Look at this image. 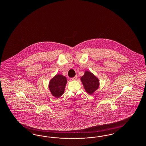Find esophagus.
Masks as SVG:
<instances>
[{"mask_svg": "<svg viewBox=\"0 0 146 146\" xmlns=\"http://www.w3.org/2000/svg\"><path fill=\"white\" fill-rule=\"evenodd\" d=\"M77 78H78V76H77V75H76V76H74V77L72 78V80H76Z\"/></svg>", "mask_w": 146, "mask_h": 146, "instance_id": "34e87169", "label": "esophagus"}]
</instances>
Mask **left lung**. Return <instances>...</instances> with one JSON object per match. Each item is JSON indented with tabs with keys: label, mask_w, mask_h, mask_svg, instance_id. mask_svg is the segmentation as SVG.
Here are the masks:
<instances>
[{
	"label": "left lung",
	"mask_w": 146,
	"mask_h": 146,
	"mask_svg": "<svg viewBox=\"0 0 146 146\" xmlns=\"http://www.w3.org/2000/svg\"><path fill=\"white\" fill-rule=\"evenodd\" d=\"M81 80L86 91L89 94H92L98 88L99 80L93 73L89 71L85 72Z\"/></svg>",
	"instance_id": "obj_1"
}]
</instances>
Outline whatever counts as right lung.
I'll return each mask as SVG.
<instances>
[{"label":"right lung","mask_w":146,"mask_h":146,"mask_svg":"<svg viewBox=\"0 0 146 146\" xmlns=\"http://www.w3.org/2000/svg\"><path fill=\"white\" fill-rule=\"evenodd\" d=\"M66 84V77L60 74H58L50 80L49 89L53 96L58 98L63 94Z\"/></svg>","instance_id":"add662e5"}]
</instances>
